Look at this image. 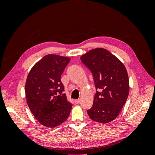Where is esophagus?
Returning a JSON list of instances; mask_svg holds the SVG:
<instances>
[{
    "mask_svg": "<svg viewBox=\"0 0 155 155\" xmlns=\"http://www.w3.org/2000/svg\"><path fill=\"white\" fill-rule=\"evenodd\" d=\"M79 102H80V99H78V100H75V103H76V104H79Z\"/></svg>",
    "mask_w": 155,
    "mask_h": 155,
    "instance_id": "obj_1",
    "label": "esophagus"
}]
</instances>
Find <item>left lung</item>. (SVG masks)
Masks as SVG:
<instances>
[{"label": "left lung", "mask_w": 155, "mask_h": 155, "mask_svg": "<svg viewBox=\"0 0 155 155\" xmlns=\"http://www.w3.org/2000/svg\"><path fill=\"white\" fill-rule=\"evenodd\" d=\"M80 59L91 71L96 89L93 105L87 114L97 122L109 123L119 115L129 96L127 70L115 55L104 48L92 49Z\"/></svg>", "instance_id": "1"}]
</instances>
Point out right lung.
Instances as JSON below:
<instances>
[{
    "instance_id": "right-lung-1",
    "label": "right lung",
    "mask_w": 155,
    "mask_h": 155,
    "mask_svg": "<svg viewBox=\"0 0 155 155\" xmlns=\"http://www.w3.org/2000/svg\"><path fill=\"white\" fill-rule=\"evenodd\" d=\"M70 59L58 55H45L28 75L25 93L28 105L39 122L50 128L66 121L72 104L63 94L61 76Z\"/></svg>"
}]
</instances>
